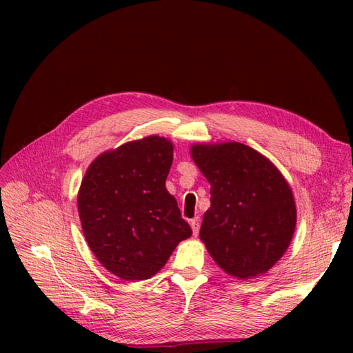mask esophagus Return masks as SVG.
I'll return each mask as SVG.
<instances>
[{
	"label": "esophagus",
	"instance_id": "34e87169",
	"mask_svg": "<svg viewBox=\"0 0 353 353\" xmlns=\"http://www.w3.org/2000/svg\"><path fill=\"white\" fill-rule=\"evenodd\" d=\"M191 228H192V234L194 235H199V229H200V220H199V216H196V219H192L191 220Z\"/></svg>",
	"mask_w": 353,
	"mask_h": 353
}]
</instances>
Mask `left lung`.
<instances>
[{
  "label": "left lung",
  "instance_id": "obj_1",
  "mask_svg": "<svg viewBox=\"0 0 353 353\" xmlns=\"http://www.w3.org/2000/svg\"><path fill=\"white\" fill-rule=\"evenodd\" d=\"M191 157L211 183L200 239L223 272L252 279L267 273L294 235L297 212L276 165L241 142L194 144Z\"/></svg>",
  "mask_w": 353,
  "mask_h": 353
}]
</instances>
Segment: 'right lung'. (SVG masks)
<instances>
[{
  "mask_svg": "<svg viewBox=\"0 0 353 353\" xmlns=\"http://www.w3.org/2000/svg\"><path fill=\"white\" fill-rule=\"evenodd\" d=\"M174 145L145 137L101 153L81 181L77 208L89 249L124 281H144L167 264L192 230L165 188Z\"/></svg>",
  "mask_w": 353,
  "mask_h": 353,
  "instance_id": "add662e5",
  "label": "right lung"
}]
</instances>
